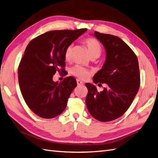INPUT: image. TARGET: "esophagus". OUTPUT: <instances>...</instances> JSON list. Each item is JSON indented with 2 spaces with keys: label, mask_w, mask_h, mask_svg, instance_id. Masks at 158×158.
Instances as JSON below:
<instances>
[{
  "label": "esophagus",
  "mask_w": 158,
  "mask_h": 158,
  "mask_svg": "<svg viewBox=\"0 0 158 158\" xmlns=\"http://www.w3.org/2000/svg\"><path fill=\"white\" fill-rule=\"evenodd\" d=\"M76 82H77L78 86H80V85H83V84H84V82H82V81H81V80H79V79H77V80H76Z\"/></svg>",
  "instance_id": "1"
}]
</instances>
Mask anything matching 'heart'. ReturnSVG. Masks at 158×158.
I'll return each mask as SVG.
<instances>
[{
    "instance_id": "heart-1",
    "label": "heart",
    "mask_w": 158,
    "mask_h": 158,
    "mask_svg": "<svg viewBox=\"0 0 158 158\" xmlns=\"http://www.w3.org/2000/svg\"><path fill=\"white\" fill-rule=\"evenodd\" d=\"M84 42L87 46L88 52L91 57H99L102 52V48L99 42L92 38H86ZM72 50V46H68L64 52V58L66 60H70ZM70 72L72 75L82 80H86L92 73L90 70L80 65H76L72 67L70 69Z\"/></svg>"
}]
</instances>
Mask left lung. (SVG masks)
Instances as JSON below:
<instances>
[{"label":"left lung","mask_w":158,"mask_h":158,"mask_svg":"<svg viewBox=\"0 0 158 158\" xmlns=\"http://www.w3.org/2000/svg\"><path fill=\"white\" fill-rule=\"evenodd\" d=\"M94 36L104 46L106 58L93 81L106 84L107 87L98 92L94 85L86 83V104L92 116L100 122H110L122 116L137 94L140 84L138 60L119 37L96 31Z\"/></svg>","instance_id":"8db88e82"}]
</instances>
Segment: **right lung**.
Listing matches in <instances>:
<instances>
[{
    "instance_id": "1",
    "label": "right lung",
    "mask_w": 158,
    "mask_h": 158,
    "mask_svg": "<svg viewBox=\"0 0 158 158\" xmlns=\"http://www.w3.org/2000/svg\"><path fill=\"white\" fill-rule=\"evenodd\" d=\"M86 31H52L34 38L27 46L18 69L19 83L24 101L37 116L50 119L65 110L76 80L69 76L58 83L53 81V75L64 70L67 46Z\"/></svg>"
}]
</instances>
